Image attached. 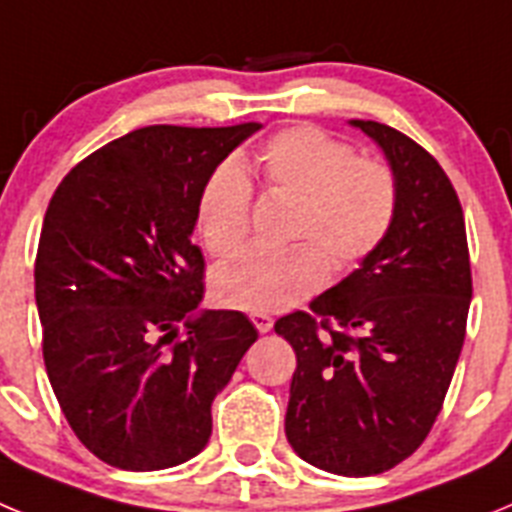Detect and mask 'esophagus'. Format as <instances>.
<instances>
[{
    "instance_id": "obj_1",
    "label": "esophagus",
    "mask_w": 512,
    "mask_h": 512,
    "mask_svg": "<svg viewBox=\"0 0 512 512\" xmlns=\"http://www.w3.org/2000/svg\"><path fill=\"white\" fill-rule=\"evenodd\" d=\"M251 323L259 328V333H269V330L274 328V320H271V315H266V312H251Z\"/></svg>"
}]
</instances>
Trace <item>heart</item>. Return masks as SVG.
Returning a JSON list of instances; mask_svg holds the SVG:
<instances>
[{
    "instance_id": "heart-1",
    "label": "heart",
    "mask_w": 512,
    "mask_h": 512,
    "mask_svg": "<svg viewBox=\"0 0 512 512\" xmlns=\"http://www.w3.org/2000/svg\"><path fill=\"white\" fill-rule=\"evenodd\" d=\"M269 192L297 200L289 248L253 246L215 271V297L233 310H287L318 292L336 271L354 269L390 233L397 182L390 166L356 158L343 140L312 125L277 133L253 161ZM251 182L235 161L217 166L197 205L202 243L217 259L243 246Z\"/></svg>"
}]
</instances>
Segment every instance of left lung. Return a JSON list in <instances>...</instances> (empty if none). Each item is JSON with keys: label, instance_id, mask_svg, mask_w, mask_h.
<instances>
[{"label": "left lung", "instance_id": "obj_1", "mask_svg": "<svg viewBox=\"0 0 512 512\" xmlns=\"http://www.w3.org/2000/svg\"><path fill=\"white\" fill-rule=\"evenodd\" d=\"M397 182L390 233L336 287L274 330L297 354L284 433L312 467L369 477L408 459L441 413L464 346L472 271L459 197L408 135L348 120Z\"/></svg>", "mask_w": 512, "mask_h": 512}]
</instances>
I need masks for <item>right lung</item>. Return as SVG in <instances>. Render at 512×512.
Here are the masks:
<instances>
[{
    "label": "right lung",
    "mask_w": 512,
    "mask_h": 512,
    "mask_svg": "<svg viewBox=\"0 0 512 512\" xmlns=\"http://www.w3.org/2000/svg\"><path fill=\"white\" fill-rule=\"evenodd\" d=\"M256 130H133L74 166L45 210V372L71 431L110 467L156 472L200 454L212 400L259 338L243 312L197 310L205 259L192 243L207 179Z\"/></svg>",
    "instance_id": "add662e5"
}]
</instances>
